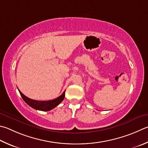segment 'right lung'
Segmentation results:
<instances>
[{"instance_id": "1", "label": "right lung", "mask_w": 148, "mask_h": 148, "mask_svg": "<svg viewBox=\"0 0 148 148\" xmlns=\"http://www.w3.org/2000/svg\"><path fill=\"white\" fill-rule=\"evenodd\" d=\"M19 91V93L21 96V97L23 98L26 103L28 106H30L32 108H34L36 110H39V111H48L52 110V109L55 108L56 106H58L61 101H62L64 98H65V90L63 92L62 95L59 96L57 98L53 99L52 100H48V101H37L35 100H32V99L26 97L25 95H24L23 94Z\"/></svg>"}]
</instances>
